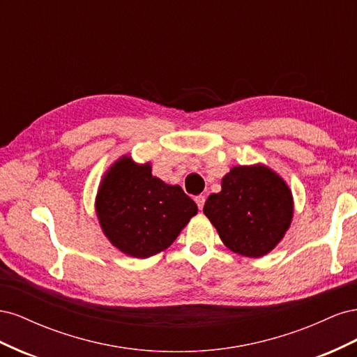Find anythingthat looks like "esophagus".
Returning a JSON list of instances; mask_svg holds the SVG:
<instances>
[{
	"instance_id": "esophagus-1",
	"label": "esophagus",
	"mask_w": 357,
	"mask_h": 357,
	"mask_svg": "<svg viewBox=\"0 0 357 357\" xmlns=\"http://www.w3.org/2000/svg\"><path fill=\"white\" fill-rule=\"evenodd\" d=\"M195 202H197V205H198V208L202 210L204 204H205V197H204V195H198V197L195 198Z\"/></svg>"
}]
</instances>
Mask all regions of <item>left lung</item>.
I'll use <instances>...</instances> for the list:
<instances>
[{"label":"left lung","mask_w":357,"mask_h":357,"mask_svg":"<svg viewBox=\"0 0 357 357\" xmlns=\"http://www.w3.org/2000/svg\"><path fill=\"white\" fill-rule=\"evenodd\" d=\"M204 214L232 252L261 257L282 241L294 215V199L283 178L264 165L235 167L211 193Z\"/></svg>","instance_id":"8db88e82"}]
</instances>
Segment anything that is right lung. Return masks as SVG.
Instances as JSON below:
<instances>
[{
	"mask_svg": "<svg viewBox=\"0 0 357 357\" xmlns=\"http://www.w3.org/2000/svg\"><path fill=\"white\" fill-rule=\"evenodd\" d=\"M198 213L180 186L152 176L149 164L129 156L107 172L96 197V214L107 238L128 256L146 259L165 250Z\"/></svg>",
	"mask_w": 357,
	"mask_h": 357,
	"instance_id": "obj_1",
	"label": "right lung"
}]
</instances>
